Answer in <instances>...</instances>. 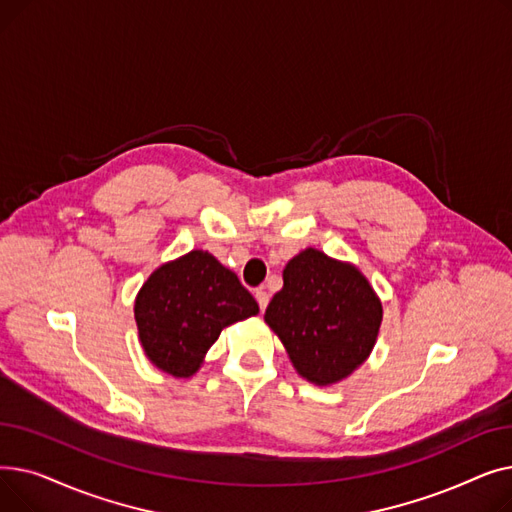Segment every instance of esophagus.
Listing matches in <instances>:
<instances>
[{
	"mask_svg": "<svg viewBox=\"0 0 512 512\" xmlns=\"http://www.w3.org/2000/svg\"><path fill=\"white\" fill-rule=\"evenodd\" d=\"M255 299H257V303H259V309L265 311L267 303H270V294H267L263 288H257V290H255Z\"/></svg>",
	"mask_w": 512,
	"mask_h": 512,
	"instance_id": "1",
	"label": "esophagus"
}]
</instances>
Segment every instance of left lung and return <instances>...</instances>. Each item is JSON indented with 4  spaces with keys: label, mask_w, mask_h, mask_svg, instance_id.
<instances>
[{
    "label": "left lung",
    "mask_w": 512,
    "mask_h": 512,
    "mask_svg": "<svg viewBox=\"0 0 512 512\" xmlns=\"http://www.w3.org/2000/svg\"><path fill=\"white\" fill-rule=\"evenodd\" d=\"M265 321L303 378L326 386L369 357L382 303L357 267L305 249L284 267V286L267 305Z\"/></svg>",
    "instance_id": "8db88e82"
}]
</instances>
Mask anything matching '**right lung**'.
<instances>
[{
    "label": "right lung",
    "mask_w": 512,
    "mask_h": 512,
    "mask_svg": "<svg viewBox=\"0 0 512 512\" xmlns=\"http://www.w3.org/2000/svg\"><path fill=\"white\" fill-rule=\"evenodd\" d=\"M257 313L253 294L205 251L161 265L134 303L145 355L174 378L193 375L226 326Z\"/></svg>",
    "instance_id": "right-lung-1"
}]
</instances>
